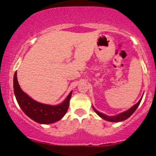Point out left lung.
<instances>
[{
	"label": "left lung",
	"instance_id": "obj_1",
	"mask_svg": "<svg viewBox=\"0 0 156 156\" xmlns=\"http://www.w3.org/2000/svg\"><path fill=\"white\" fill-rule=\"evenodd\" d=\"M141 99H142V97H141V98L139 100V101L136 104L133 105V106H132L130 108L128 109V111H125V112L120 113V114H117V115H115V116L105 115V114H103V113L99 112L98 111H97L96 109L94 108V107H92V108H93V109H94V112L97 113V114H98V116H100L101 118H103V119H105V120H107L109 122H118L124 121V120H125V119H128V118H129L130 116L133 114L134 112L136 110L138 106H139V104H140Z\"/></svg>",
	"mask_w": 156,
	"mask_h": 156
}]
</instances>
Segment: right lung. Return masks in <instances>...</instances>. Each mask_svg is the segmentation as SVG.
Here are the masks:
<instances>
[{
    "label": "right lung",
    "mask_w": 156,
    "mask_h": 156,
    "mask_svg": "<svg viewBox=\"0 0 156 156\" xmlns=\"http://www.w3.org/2000/svg\"><path fill=\"white\" fill-rule=\"evenodd\" d=\"M13 81L14 92L20 107L34 121L40 124H51L60 120L67 113L73 92H70L67 98L60 104L47 105L34 101L23 92L17 81V71L14 75Z\"/></svg>",
    "instance_id": "obj_1"
}]
</instances>
